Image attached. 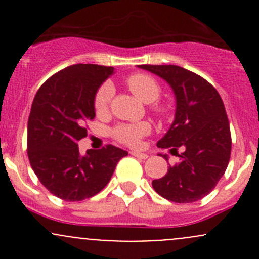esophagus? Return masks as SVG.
<instances>
[{
    "mask_svg": "<svg viewBox=\"0 0 259 259\" xmlns=\"http://www.w3.org/2000/svg\"><path fill=\"white\" fill-rule=\"evenodd\" d=\"M130 154H132L133 156H135V158H139V159H146L148 158V155L144 153H139V151H130Z\"/></svg>",
    "mask_w": 259,
    "mask_h": 259,
    "instance_id": "obj_1",
    "label": "esophagus"
}]
</instances>
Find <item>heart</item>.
Segmentation results:
<instances>
[{"label":"heart","mask_w":259,"mask_h":259,"mask_svg":"<svg viewBox=\"0 0 259 259\" xmlns=\"http://www.w3.org/2000/svg\"><path fill=\"white\" fill-rule=\"evenodd\" d=\"M127 86L130 91L139 99L140 101L145 104H151L160 96V86L151 76L145 74H135L132 75L126 80ZM111 95H113V89L110 85H104L98 91L95 98V108L98 113H103L108 109L110 103ZM155 111L159 114H165L166 109L163 106H155ZM150 132V127L146 122H138V124L130 125H119L115 127L114 137L120 142L129 145H138L140 139L144 135Z\"/></svg>","instance_id":"1"}]
</instances>
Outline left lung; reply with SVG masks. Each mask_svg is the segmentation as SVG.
<instances>
[{
  "label": "left lung",
  "instance_id": "left-lung-1",
  "mask_svg": "<svg viewBox=\"0 0 259 259\" xmlns=\"http://www.w3.org/2000/svg\"><path fill=\"white\" fill-rule=\"evenodd\" d=\"M163 79L176 98V114L159 148L183 153L151 185L159 195L176 203H193L208 195L223 177L231 158V130L218 91L199 75L176 65H139ZM158 155L165 158L166 154Z\"/></svg>",
  "mask_w": 259,
  "mask_h": 259
}]
</instances>
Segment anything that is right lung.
Wrapping results in <instances>:
<instances>
[{
	"label": "right lung",
	"mask_w": 259,
	"mask_h": 259,
	"mask_svg": "<svg viewBox=\"0 0 259 259\" xmlns=\"http://www.w3.org/2000/svg\"><path fill=\"white\" fill-rule=\"evenodd\" d=\"M114 67L71 65L38 89L27 124V154L38 180L50 193L67 202L91 198L110 182L126 150L108 145L81 155L77 142L88 135L86 122L95 117L99 88Z\"/></svg>",
	"instance_id": "obj_1"
}]
</instances>
